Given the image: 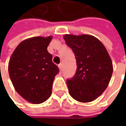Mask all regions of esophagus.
Returning a JSON list of instances; mask_svg holds the SVG:
<instances>
[{"label": "esophagus", "mask_w": 126, "mask_h": 126, "mask_svg": "<svg viewBox=\"0 0 126 126\" xmlns=\"http://www.w3.org/2000/svg\"><path fill=\"white\" fill-rule=\"evenodd\" d=\"M58 67H59V69H60V71H62V67H63L62 64H60L58 65Z\"/></svg>", "instance_id": "34e87169"}]
</instances>
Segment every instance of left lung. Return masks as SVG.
I'll return each instance as SVG.
<instances>
[{"label":"left lung","mask_w":126,"mask_h":126,"mask_svg":"<svg viewBox=\"0 0 126 126\" xmlns=\"http://www.w3.org/2000/svg\"><path fill=\"white\" fill-rule=\"evenodd\" d=\"M64 39L72 49L77 69L66 80L71 96L80 102H90L102 94L113 73L112 62L102 42L91 35L66 34Z\"/></svg>","instance_id":"8db88e82"}]
</instances>
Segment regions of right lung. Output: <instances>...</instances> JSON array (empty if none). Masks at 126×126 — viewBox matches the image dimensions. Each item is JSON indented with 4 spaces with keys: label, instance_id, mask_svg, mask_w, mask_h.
Returning a JSON list of instances; mask_svg holds the SVG:
<instances>
[{
    "label": "right lung",
    "instance_id": "right-lung-1",
    "mask_svg": "<svg viewBox=\"0 0 126 126\" xmlns=\"http://www.w3.org/2000/svg\"><path fill=\"white\" fill-rule=\"evenodd\" d=\"M52 38L36 36L22 41L8 64V72L15 90L33 104H41L50 97L52 83L58 72L47 47Z\"/></svg>",
    "mask_w": 126,
    "mask_h": 126
}]
</instances>
